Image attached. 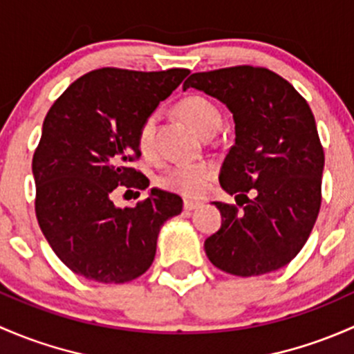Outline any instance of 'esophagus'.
I'll return each instance as SVG.
<instances>
[{"mask_svg":"<svg viewBox=\"0 0 354 354\" xmlns=\"http://www.w3.org/2000/svg\"><path fill=\"white\" fill-rule=\"evenodd\" d=\"M199 206H201V203H199V201H192V199H184V209L185 211H194V209H198Z\"/></svg>","mask_w":354,"mask_h":354,"instance_id":"1","label":"esophagus"}]
</instances>
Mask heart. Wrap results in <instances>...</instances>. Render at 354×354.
<instances>
[{
	"label": "heart",
	"mask_w": 354,
	"mask_h": 354,
	"mask_svg": "<svg viewBox=\"0 0 354 354\" xmlns=\"http://www.w3.org/2000/svg\"><path fill=\"white\" fill-rule=\"evenodd\" d=\"M178 114L192 124L203 136H213L223 122L220 107L203 95H189L182 98L177 105ZM158 115L150 114L138 131V148L141 155L151 158L155 155V127ZM213 176V169L207 163H177L170 167L162 177L160 184L170 191L184 196H196Z\"/></svg>",
	"instance_id": "b5f03b06"
}]
</instances>
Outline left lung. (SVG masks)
<instances>
[{
    "instance_id": "left-lung-1",
    "label": "left lung",
    "mask_w": 354,
    "mask_h": 354,
    "mask_svg": "<svg viewBox=\"0 0 354 354\" xmlns=\"http://www.w3.org/2000/svg\"><path fill=\"white\" fill-rule=\"evenodd\" d=\"M187 88L223 102L235 122L220 184L243 209L213 203L221 227L204 242L207 259L242 278L283 268L305 245L322 203L324 150L307 100L285 78L254 66L194 73Z\"/></svg>"
}]
</instances>
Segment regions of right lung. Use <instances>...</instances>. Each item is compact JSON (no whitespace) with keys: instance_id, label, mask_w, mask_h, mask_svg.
Returning a JSON list of instances; mask_svg holds the SVG:
<instances>
[{"instance_id":"right-lung-1","label":"right lung","mask_w":354,"mask_h":354,"mask_svg":"<svg viewBox=\"0 0 354 354\" xmlns=\"http://www.w3.org/2000/svg\"><path fill=\"white\" fill-rule=\"evenodd\" d=\"M187 75L180 68L95 69L47 112L32 160L35 214L56 256L76 274L133 281L151 266L162 225L180 214L182 199L156 187L134 207H118L111 196L150 185L131 167L141 156L138 131Z\"/></svg>"}]
</instances>
